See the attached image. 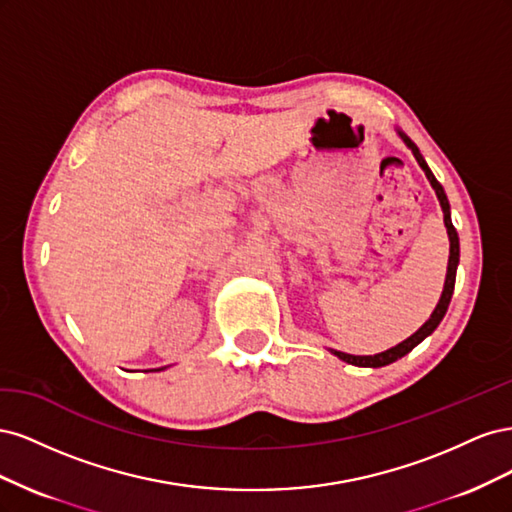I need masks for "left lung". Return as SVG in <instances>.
Masks as SVG:
<instances>
[{
  "label": "left lung",
  "mask_w": 512,
  "mask_h": 512,
  "mask_svg": "<svg viewBox=\"0 0 512 512\" xmlns=\"http://www.w3.org/2000/svg\"><path fill=\"white\" fill-rule=\"evenodd\" d=\"M399 136L404 138V143L412 149L416 162L421 164V168L425 170V175H427L429 183L433 185V190H436V194H438V200H440L442 211H444V224H446V230H448V239H451V256H448V271H446V282H444V290H442L440 303L436 305V309H433L431 318H429V320L423 324V327L418 329L414 335H410L408 339H404V342H401V344H397V346H393V348H389V350H384V352H380V354H374V356H371V354H369V356H354V354H346V352H339V350H331V352L337 356V359H342V361H346V363H350V365H359V367H384V365H389V363L401 359V356L408 354L414 346L421 344L427 335H431L433 331H436L440 320H442L444 314H446L448 303H451L453 290H455V275H457V265H459V237H457V230H455V226H453V222H451V207H448V198H446V194H444V188L440 185V181H438L436 177H433V173L429 170L427 162L423 160V156H421V151H418V147L410 141V138H408L406 134L399 132Z\"/></svg>",
  "instance_id": "8db88e82"
}]
</instances>
